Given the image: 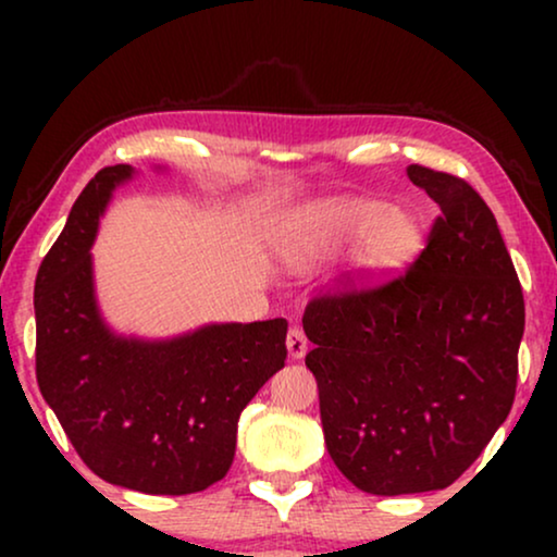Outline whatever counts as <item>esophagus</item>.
Segmentation results:
<instances>
[{"instance_id": "34e87169", "label": "esophagus", "mask_w": 557, "mask_h": 557, "mask_svg": "<svg viewBox=\"0 0 557 557\" xmlns=\"http://www.w3.org/2000/svg\"><path fill=\"white\" fill-rule=\"evenodd\" d=\"M286 347H288V355H292L294 360H301V357L307 355L309 339H307V334H304L301 326H292V330H288Z\"/></svg>"}]
</instances>
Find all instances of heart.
Listing matches in <instances>:
<instances>
[{"mask_svg": "<svg viewBox=\"0 0 557 557\" xmlns=\"http://www.w3.org/2000/svg\"><path fill=\"white\" fill-rule=\"evenodd\" d=\"M421 246V227L406 210L372 197H339L309 205L299 215L286 256L296 269H317L357 248L364 281L398 273Z\"/></svg>", "mask_w": 557, "mask_h": 557, "instance_id": "b5f03b06", "label": "heart"}]
</instances>
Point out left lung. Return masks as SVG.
I'll return each instance as SVG.
<instances>
[{
  "instance_id": "1",
  "label": "left lung",
  "mask_w": 557,
  "mask_h": 557,
  "mask_svg": "<svg viewBox=\"0 0 557 557\" xmlns=\"http://www.w3.org/2000/svg\"><path fill=\"white\" fill-rule=\"evenodd\" d=\"M441 215L421 256L380 286L314 296L304 332L326 451L357 490L454 484L507 421L524 299L492 210L469 182L410 164Z\"/></svg>"
}]
</instances>
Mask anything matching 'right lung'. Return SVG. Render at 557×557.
Instances as JSON below:
<instances>
[{"instance_id": "obj_1", "label": "right lung", "mask_w": 557, "mask_h": 557, "mask_svg": "<svg viewBox=\"0 0 557 557\" xmlns=\"http://www.w3.org/2000/svg\"><path fill=\"white\" fill-rule=\"evenodd\" d=\"M132 174L98 172L42 258L37 385L94 474L144 494H195L231 469L243 408L284 368L288 324H208L159 342L113 334L96 307L90 246Z\"/></svg>"}]
</instances>
